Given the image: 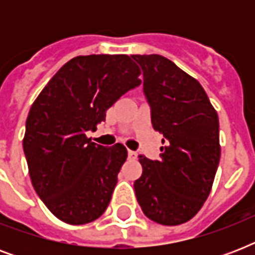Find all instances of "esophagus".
<instances>
[{"instance_id": "obj_1", "label": "esophagus", "mask_w": 255, "mask_h": 255, "mask_svg": "<svg viewBox=\"0 0 255 255\" xmlns=\"http://www.w3.org/2000/svg\"><path fill=\"white\" fill-rule=\"evenodd\" d=\"M137 157V153L135 151H131V149H128V159L129 160H135Z\"/></svg>"}]
</instances>
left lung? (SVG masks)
Wrapping results in <instances>:
<instances>
[{"label": "left lung", "mask_w": 255, "mask_h": 255, "mask_svg": "<svg viewBox=\"0 0 255 255\" xmlns=\"http://www.w3.org/2000/svg\"><path fill=\"white\" fill-rule=\"evenodd\" d=\"M143 70L151 122L163 133L160 159L140 155L133 184L143 213L161 225L189 221L208 198L220 163L217 112L194 78L167 58L131 55Z\"/></svg>", "instance_id": "8db88e82"}]
</instances>
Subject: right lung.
<instances>
[{"label":"right lung","instance_id":"1","mask_svg":"<svg viewBox=\"0 0 255 255\" xmlns=\"http://www.w3.org/2000/svg\"><path fill=\"white\" fill-rule=\"evenodd\" d=\"M140 70L128 55L73 58L54 75L29 111L23 152L33 186L51 213L71 225L99 218L111 201L127 159L123 144L103 147L86 132L139 87Z\"/></svg>","mask_w":255,"mask_h":255}]
</instances>
